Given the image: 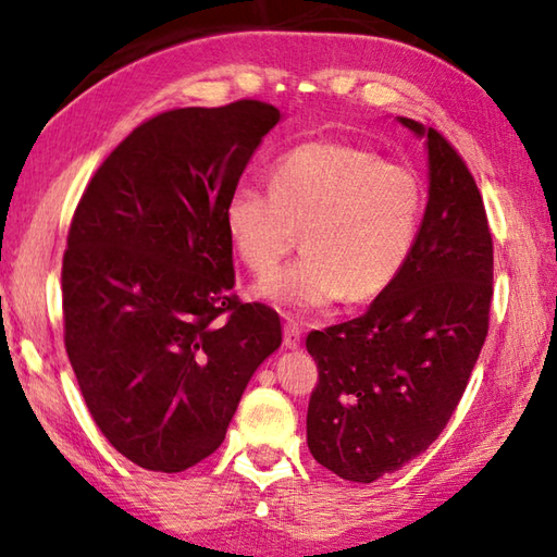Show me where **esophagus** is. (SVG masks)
I'll use <instances>...</instances> for the list:
<instances>
[{"mask_svg":"<svg viewBox=\"0 0 557 557\" xmlns=\"http://www.w3.org/2000/svg\"><path fill=\"white\" fill-rule=\"evenodd\" d=\"M284 345L288 349H296L300 345V325L294 323V320H288L284 325Z\"/></svg>","mask_w":557,"mask_h":557,"instance_id":"obj_1","label":"esophagus"}]
</instances>
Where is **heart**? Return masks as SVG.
Instances as JSON below:
<instances>
[{
  "instance_id": "b5f03b06",
  "label": "heart",
  "mask_w": 557,
  "mask_h": 557,
  "mask_svg": "<svg viewBox=\"0 0 557 557\" xmlns=\"http://www.w3.org/2000/svg\"><path fill=\"white\" fill-rule=\"evenodd\" d=\"M271 193L249 185L224 200V232L257 276L271 273L304 232L306 257L273 273L257 294L273 306L313 310L347 298L382 296L404 271L425 212L411 165L364 146L323 139L286 151L271 165Z\"/></svg>"
}]
</instances>
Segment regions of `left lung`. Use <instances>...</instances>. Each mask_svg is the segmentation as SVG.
Instances as JSON below:
<instances>
[{
	"mask_svg": "<svg viewBox=\"0 0 557 557\" xmlns=\"http://www.w3.org/2000/svg\"><path fill=\"white\" fill-rule=\"evenodd\" d=\"M428 139L431 190L404 271L364 315L306 337L318 364L308 447L369 484L425 453L450 421L490 333L494 244L482 193L455 146Z\"/></svg>",
	"mask_w": 557,
	"mask_h": 557,
	"instance_id": "left-lung-1",
	"label": "left lung"
}]
</instances>
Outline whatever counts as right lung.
Returning a JSON list of instances; mask_svg holds the SVG:
<instances>
[{"instance_id":"obj_1","label":"right lung","mask_w":557,"mask_h":557,"mask_svg":"<svg viewBox=\"0 0 557 557\" xmlns=\"http://www.w3.org/2000/svg\"><path fill=\"white\" fill-rule=\"evenodd\" d=\"M281 112L261 100L141 122L77 202L63 337L92 421L126 460L183 472L224 441L278 313L232 294L224 200Z\"/></svg>"}]
</instances>
